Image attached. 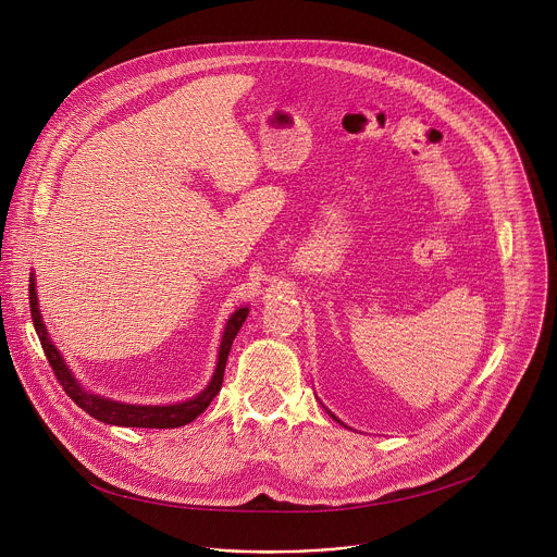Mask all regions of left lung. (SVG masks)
I'll return each instance as SVG.
<instances>
[{
    "mask_svg": "<svg viewBox=\"0 0 557 557\" xmlns=\"http://www.w3.org/2000/svg\"><path fill=\"white\" fill-rule=\"evenodd\" d=\"M320 404H322V401H320ZM324 408H326V406H324ZM326 412H329V417H333V419H335V421H337V423H342V421H339V419H337V417H335V414H333V412H331V410H329V408H326ZM342 425H344V423H342Z\"/></svg>",
    "mask_w": 557,
    "mask_h": 557,
    "instance_id": "obj_1",
    "label": "left lung"
}]
</instances>
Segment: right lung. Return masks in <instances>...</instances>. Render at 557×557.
<instances>
[{
  "label": "right lung",
  "instance_id": "add662e5",
  "mask_svg": "<svg viewBox=\"0 0 557 557\" xmlns=\"http://www.w3.org/2000/svg\"><path fill=\"white\" fill-rule=\"evenodd\" d=\"M30 314H33V324L35 331L39 335L41 348L48 357V363L52 366L59 383L63 385L65 394L70 399L86 410L90 417H95L101 423L108 425H119V428H149V430H172V428H181L191 423L194 419H198L209 404L215 399V394L222 387V379H224V366H226V357L231 350V344L235 339V335L240 333L249 308L243 306L237 308L235 312H231V317L226 320L222 339H220V350H218V361H215V370L209 379V383L205 385V389H200L196 396L181 404H168V406H140V404H123V401H114L108 399V396L95 394L88 387H84L78 383V379L74 376V372L70 370V366L65 363L63 355L59 352V348L52 344L48 329L44 324V317L39 310V297H37V282H35V273H30Z\"/></svg>",
  "mask_w": 557,
  "mask_h": 557
}]
</instances>
